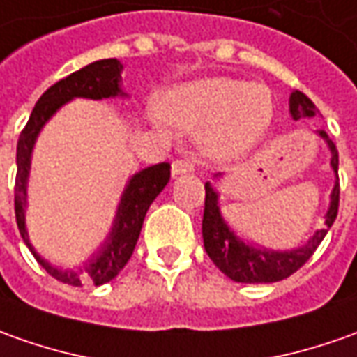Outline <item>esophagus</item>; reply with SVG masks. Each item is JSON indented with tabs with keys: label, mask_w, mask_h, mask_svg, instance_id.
I'll use <instances>...</instances> for the list:
<instances>
[{
	"label": "esophagus",
	"mask_w": 357,
	"mask_h": 357,
	"mask_svg": "<svg viewBox=\"0 0 357 357\" xmlns=\"http://www.w3.org/2000/svg\"><path fill=\"white\" fill-rule=\"evenodd\" d=\"M193 169H195V164L188 158L174 160V162H172V176H174V178L183 176V174H191Z\"/></svg>",
	"instance_id": "esophagus-1"
}]
</instances>
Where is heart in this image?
Here are the masks:
<instances>
[{"instance_id": "1", "label": "heart", "mask_w": 357, "mask_h": 357, "mask_svg": "<svg viewBox=\"0 0 357 357\" xmlns=\"http://www.w3.org/2000/svg\"><path fill=\"white\" fill-rule=\"evenodd\" d=\"M164 111L188 130L207 127L205 146L217 158H232L254 146L271 121L268 89L234 77H205L169 91Z\"/></svg>"}]
</instances>
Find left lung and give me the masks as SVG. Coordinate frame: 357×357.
Segmentation results:
<instances>
[{
	"label": "left lung",
	"instance_id": "obj_1",
	"mask_svg": "<svg viewBox=\"0 0 357 357\" xmlns=\"http://www.w3.org/2000/svg\"><path fill=\"white\" fill-rule=\"evenodd\" d=\"M289 111L291 117L299 121L303 117H314L319 113V109L314 107L309 97L303 91L295 89L289 97ZM319 137L328 144L331 148V166L336 181L334 189L331 193V207L324 215V229L317 230L312 234L309 242L301 248L285 250H266L246 244L244 240H240L227 220L222 219L219 209V193L213 189L209 181L205 183V211H203V244L205 252L209 254L213 264L219 268L227 278L238 283H273L289 278L291 273L299 270L301 266H305V261L314 254V250L319 248L322 238L326 236V232L332 227V222L336 220L338 215V203H340V183H338V150L334 146L328 135L324 130H319ZM217 174L215 178H219Z\"/></svg>",
	"mask_w": 357,
	"mask_h": 357
}]
</instances>
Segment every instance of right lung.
Wrapping results in <instances>:
<instances>
[{"instance_id": "right-lung-1", "label": "right lung", "mask_w": 357, "mask_h": 357, "mask_svg": "<svg viewBox=\"0 0 357 357\" xmlns=\"http://www.w3.org/2000/svg\"><path fill=\"white\" fill-rule=\"evenodd\" d=\"M121 72H123V64L117 58L97 60V62H91L86 68L56 82L54 86L48 87L40 96V99L36 101L35 109L29 117V123L21 130L19 142H17L15 219L21 238L25 240V244L33 252L36 261L54 280L74 285V287L86 285V283L103 285L113 278H117L119 271L127 266V261L130 260V256L135 252L148 207L152 205V201L158 197L160 191L166 188V183L169 181L168 162L150 166V168L140 169L138 174H135L123 191L117 217H115L107 240L79 270H60L56 266L48 264L45 258L38 256V252L33 248V244L29 240V232L25 227L26 179H29V169H31L33 146H35L40 128L45 127L46 121L52 117L58 109L68 101H72L74 97L105 99V97L127 96L121 89Z\"/></svg>"}]
</instances>
